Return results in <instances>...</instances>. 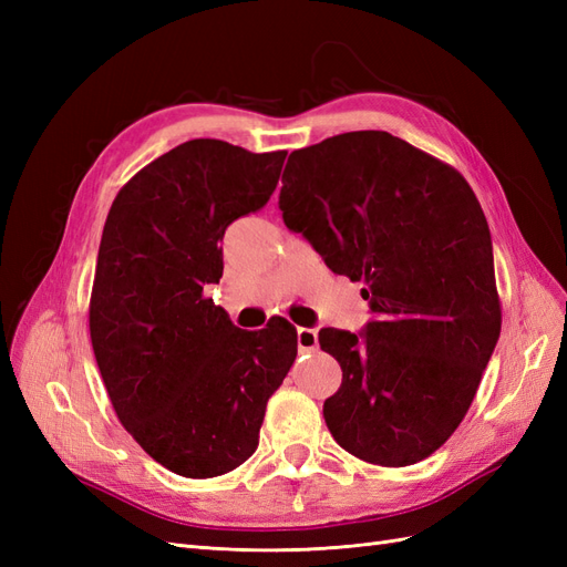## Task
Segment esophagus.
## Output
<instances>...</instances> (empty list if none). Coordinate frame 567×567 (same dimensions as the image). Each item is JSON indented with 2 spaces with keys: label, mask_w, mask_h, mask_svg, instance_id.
<instances>
[{
  "label": "esophagus",
  "mask_w": 567,
  "mask_h": 567,
  "mask_svg": "<svg viewBox=\"0 0 567 567\" xmlns=\"http://www.w3.org/2000/svg\"><path fill=\"white\" fill-rule=\"evenodd\" d=\"M319 348V336L315 329H305L300 326L298 329V350L300 352H315Z\"/></svg>",
  "instance_id": "1"
}]
</instances>
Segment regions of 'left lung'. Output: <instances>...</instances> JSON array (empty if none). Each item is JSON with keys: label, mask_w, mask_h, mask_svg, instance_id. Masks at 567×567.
I'll return each instance as SVG.
<instances>
[{"label": "left lung", "mask_w": 567, "mask_h": 567, "mask_svg": "<svg viewBox=\"0 0 567 567\" xmlns=\"http://www.w3.org/2000/svg\"><path fill=\"white\" fill-rule=\"evenodd\" d=\"M279 208L326 267L364 281L362 333L321 329L342 383L333 440L379 466L440 450L475 398L502 331L492 236L468 182L400 136L346 132L290 153Z\"/></svg>", "instance_id": "obj_1"}]
</instances>
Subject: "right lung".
<instances>
[{"mask_svg":"<svg viewBox=\"0 0 567 567\" xmlns=\"http://www.w3.org/2000/svg\"><path fill=\"white\" fill-rule=\"evenodd\" d=\"M286 151L192 140L120 188L101 236L90 336L125 431L161 466L215 477L260 442L267 400L298 354L286 319L236 329L203 288L219 284V241L260 210Z\"/></svg>","mask_w":567,"mask_h":567,"instance_id":"1","label":"right lung"}]
</instances>
